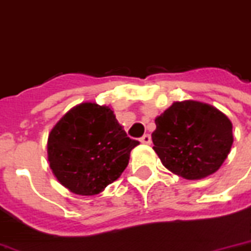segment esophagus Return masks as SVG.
Segmentation results:
<instances>
[{
    "label": "esophagus",
    "instance_id": "obj_1",
    "mask_svg": "<svg viewBox=\"0 0 251 251\" xmlns=\"http://www.w3.org/2000/svg\"><path fill=\"white\" fill-rule=\"evenodd\" d=\"M140 141H141V142H142V144L149 145L150 142H151V137H150V134H144L140 138Z\"/></svg>",
    "mask_w": 251,
    "mask_h": 251
}]
</instances>
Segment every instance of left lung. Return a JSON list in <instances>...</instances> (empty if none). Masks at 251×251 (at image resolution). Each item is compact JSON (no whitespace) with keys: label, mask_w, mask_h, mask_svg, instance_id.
I'll list each match as a JSON object with an SVG mask.
<instances>
[{"label":"left lung","mask_w":251,"mask_h":251,"mask_svg":"<svg viewBox=\"0 0 251 251\" xmlns=\"http://www.w3.org/2000/svg\"><path fill=\"white\" fill-rule=\"evenodd\" d=\"M155 125L153 149L165 168L186 179L217 172L233 145L229 118L202 102H174L155 118Z\"/></svg>","instance_id":"1"}]
</instances>
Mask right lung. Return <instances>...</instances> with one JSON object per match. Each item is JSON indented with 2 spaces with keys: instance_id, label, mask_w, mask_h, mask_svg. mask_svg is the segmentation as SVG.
<instances>
[{
  "instance_id": "1",
  "label": "right lung",
  "mask_w": 251,
  "mask_h": 251,
  "mask_svg": "<svg viewBox=\"0 0 251 251\" xmlns=\"http://www.w3.org/2000/svg\"><path fill=\"white\" fill-rule=\"evenodd\" d=\"M109 106L86 102L69 110L50 131V169L70 192L94 196L125 170L133 148Z\"/></svg>"
}]
</instances>
